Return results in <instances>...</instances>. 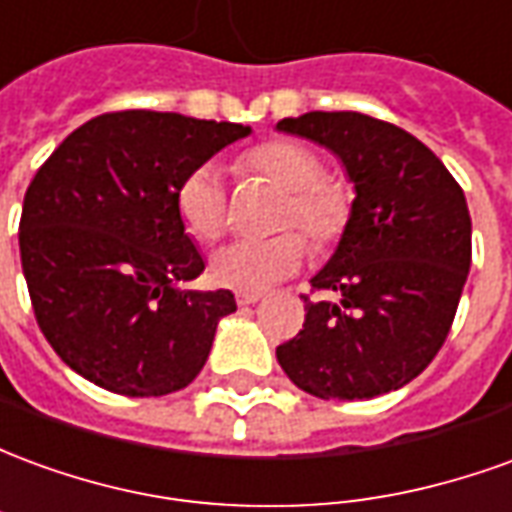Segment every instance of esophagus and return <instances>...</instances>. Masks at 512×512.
I'll return each mask as SVG.
<instances>
[{
	"mask_svg": "<svg viewBox=\"0 0 512 512\" xmlns=\"http://www.w3.org/2000/svg\"><path fill=\"white\" fill-rule=\"evenodd\" d=\"M235 301H238L241 307H249V304H257V301H260V293H238Z\"/></svg>",
	"mask_w": 512,
	"mask_h": 512,
	"instance_id": "obj_1",
	"label": "esophagus"
}]
</instances>
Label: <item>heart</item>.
Here are the masks:
<instances>
[{
	"instance_id": "b5f03b06",
	"label": "heart",
	"mask_w": 512,
	"mask_h": 512,
	"mask_svg": "<svg viewBox=\"0 0 512 512\" xmlns=\"http://www.w3.org/2000/svg\"><path fill=\"white\" fill-rule=\"evenodd\" d=\"M244 175L268 180L288 191L277 227H299L315 246H329L343 235L351 216V194L343 183L323 175L315 150L293 139H268L238 158ZM175 205L186 233L211 244L227 227V186L213 164H200L180 180ZM307 260V244L299 233H279L257 241H233L211 257L216 285L244 293H260L293 277Z\"/></svg>"
}]
</instances>
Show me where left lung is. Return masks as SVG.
Here are the masks:
<instances>
[{
	"mask_svg": "<svg viewBox=\"0 0 512 512\" xmlns=\"http://www.w3.org/2000/svg\"><path fill=\"white\" fill-rule=\"evenodd\" d=\"M277 131L343 161L351 216L304 296V329L277 348L293 384L321 400H370L406 386L450 334L472 266V219L436 153L403 128L359 112H307Z\"/></svg>",
	"mask_w": 512,
	"mask_h": 512,
	"instance_id": "1",
	"label": "left lung"
}]
</instances>
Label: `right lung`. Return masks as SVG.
I'll use <instances>...</instances> for the list:
<instances>
[{
	"label": "right lung",
	"mask_w": 512,
	"mask_h": 512,
	"mask_svg": "<svg viewBox=\"0 0 512 512\" xmlns=\"http://www.w3.org/2000/svg\"><path fill=\"white\" fill-rule=\"evenodd\" d=\"M252 134L241 123L128 109L76 128L38 169L21 211V268L40 332L79 376L128 397L189 386L230 290H189L202 255L175 191Z\"/></svg>",
	"instance_id": "add662e5"
}]
</instances>
